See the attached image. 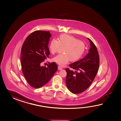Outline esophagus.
I'll use <instances>...</instances> for the list:
<instances>
[{"label":"esophagus","mask_w":121,"mask_h":121,"mask_svg":"<svg viewBox=\"0 0 121 121\" xmlns=\"http://www.w3.org/2000/svg\"><path fill=\"white\" fill-rule=\"evenodd\" d=\"M63 68H62L61 67H60V66H58V70H61Z\"/></svg>","instance_id":"esophagus-1"}]
</instances>
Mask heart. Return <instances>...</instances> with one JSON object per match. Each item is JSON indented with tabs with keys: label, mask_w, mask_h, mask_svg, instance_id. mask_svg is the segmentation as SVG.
Segmentation results:
<instances>
[{
	"label": "heart",
	"mask_w": 121,
	"mask_h": 121,
	"mask_svg": "<svg viewBox=\"0 0 121 121\" xmlns=\"http://www.w3.org/2000/svg\"><path fill=\"white\" fill-rule=\"evenodd\" d=\"M60 48H64L62 54H58L53 58V61L61 66H64L70 61H77L85 53L86 44L84 42L78 40L73 36L66 34L60 35L57 41L52 39L49 45V51L54 54Z\"/></svg>",
	"instance_id": "b5f03b06"
}]
</instances>
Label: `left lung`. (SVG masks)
<instances>
[{
    "label": "left lung",
    "instance_id": "1",
    "mask_svg": "<svg viewBox=\"0 0 121 121\" xmlns=\"http://www.w3.org/2000/svg\"><path fill=\"white\" fill-rule=\"evenodd\" d=\"M88 39L91 46L89 53L83 58L69 65L70 68L76 71L74 72L68 68L65 69L67 87L74 94L85 91L91 84L98 72L99 64L98 50L92 40Z\"/></svg>",
    "mask_w": 121,
    "mask_h": 121
}]
</instances>
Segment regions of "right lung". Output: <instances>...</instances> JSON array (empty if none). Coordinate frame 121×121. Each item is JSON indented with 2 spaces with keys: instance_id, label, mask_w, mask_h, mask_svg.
Masks as SVG:
<instances>
[{
  "instance_id": "obj_1",
  "label": "right lung",
  "mask_w": 121,
  "mask_h": 121,
  "mask_svg": "<svg viewBox=\"0 0 121 121\" xmlns=\"http://www.w3.org/2000/svg\"><path fill=\"white\" fill-rule=\"evenodd\" d=\"M51 37L49 31H35L27 37L22 47V71L32 87L39 88L46 84L57 70L54 62L49 64L48 67L41 66V63L49 57L48 44Z\"/></svg>"
}]
</instances>
